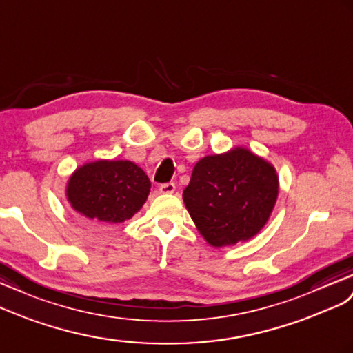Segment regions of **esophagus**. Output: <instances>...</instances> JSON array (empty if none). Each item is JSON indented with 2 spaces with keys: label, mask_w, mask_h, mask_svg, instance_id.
<instances>
[{
  "label": "esophagus",
  "mask_w": 353,
  "mask_h": 353,
  "mask_svg": "<svg viewBox=\"0 0 353 353\" xmlns=\"http://www.w3.org/2000/svg\"><path fill=\"white\" fill-rule=\"evenodd\" d=\"M176 191V185L174 183H164L159 186V194H174Z\"/></svg>",
  "instance_id": "esophagus-1"
}]
</instances>
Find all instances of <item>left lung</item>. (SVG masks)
<instances>
[{
    "label": "left lung",
    "instance_id": "left-lung-1",
    "mask_svg": "<svg viewBox=\"0 0 353 353\" xmlns=\"http://www.w3.org/2000/svg\"><path fill=\"white\" fill-rule=\"evenodd\" d=\"M277 195L274 165L236 146L196 162L183 201L204 240L223 248L255 237L273 213Z\"/></svg>",
    "mask_w": 353,
    "mask_h": 353
}]
</instances>
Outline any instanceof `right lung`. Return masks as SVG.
<instances>
[{
  "label": "right lung",
  "instance_id": "right-lung-1",
  "mask_svg": "<svg viewBox=\"0 0 353 353\" xmlns=\"http://www.w3.org/2000/svg\"><path fill=\"white\" fill-rule=\"evenodd\" d=\"M150 180L132 161L97 159L77 167L68 177L70 207L101 228L114 227L140 212Z\"/></svg>",
  "mask_w": 353,
  "mask_h": 353
}]
</instances>
